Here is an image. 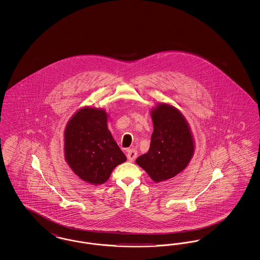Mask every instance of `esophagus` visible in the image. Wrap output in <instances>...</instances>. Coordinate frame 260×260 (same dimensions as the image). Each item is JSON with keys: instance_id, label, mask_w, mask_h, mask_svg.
I'll return each instance as SVG.
<instances>
[{"instance_id": "obj_1", "label": "esophagus", "mask_w": 260, "mask_h": 260, "mask_svg": "<svg viewBox=\"0 0 260 260\" xmlns=\"http://www.w3.org/2000/svg\"><path fill=\"white\" fill-rule=\"evenodd\" d=\"M136 156H137V151L135 149H128L126 152V157L128 159V161H133L136 160Z\"/></svg>"}]
</instances>
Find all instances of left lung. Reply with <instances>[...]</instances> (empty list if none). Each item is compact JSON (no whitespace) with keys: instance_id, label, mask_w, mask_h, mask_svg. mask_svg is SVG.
Returning a JSON list of instances; mask_svg holds the SVG:
<instances>
[{"instance_id":"obj_1","label":"left lung","mask_w":260,"mask_h":260,"mask_svg":"<svg viewBox=\"0 0 260 260\" xmlns=\"http://www.w3.org/2000/svg\"><path fill=\"white\" fill-rule=\"evenodd\" d=\"M154 132L149 151L136 159L155 182L182 172L194 153V142L185 118L176 108L160 104L151 112Z\"/></svg>"}]
</instances>
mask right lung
I'll return each mask as SVG.
<instances>
[{"instance_id": "right-lung-1", "label": "right lung", "mask_w": 260, "mask_h": 260, "mask_svg": "<svg viewBox=\"0 0 260 260\" xmlns=\"http://www.w3.org/2000/svg\"><path fill=\"white\" fill-rule=\"evenodd\" d=\"M65 159L81 179L91 184L108 180L112 171L126 160L107 126L106 112L83 108L77 112L64 134Z\"/></svg>"}]
</instances>
